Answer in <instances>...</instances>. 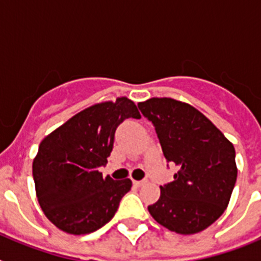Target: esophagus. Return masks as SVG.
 Returning <instances> with one entry per match:
<instances>
[{"label":"esophagus","mask_w":261,"mask_h":261,"mask_svg":"<svg viewBox=\"0 0 261 261\" xmlns=\"http://www.w3.org/2000/svg\"><path fill=\"white\" fill-rule=\"evenodd\" d=\"M145 183H146V180H133V184H135L136 187H141L144 186Z\"/></svg>","instance_id":"34e87169"}]
</instances>
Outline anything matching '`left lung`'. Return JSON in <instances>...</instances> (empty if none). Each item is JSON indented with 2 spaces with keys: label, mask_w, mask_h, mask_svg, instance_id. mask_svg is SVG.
<instances>
[{
  "label": "left lung",
  "mask_w": 261,
  "mask_h": 261,
  "mask_svg": "<svg viewBox=\"0 0 261 261\" xmlns=\"http://www.w3.org/2000/svg\"><path fill=\"white\" fill-rule=\"evenodd\" d=\"M138 108L155 126L166 159L177 167L174 181L161 186L159 200L147 206L149 213L170 231H202L229 205L238 174L234 145L188 103L150 98Z\"/></svg>",
  "instance_id": "obj_1"
}]
</instances>
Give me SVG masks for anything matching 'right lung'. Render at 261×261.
Masks as SVG:
<instances>
[{"mask_svg":"<svg viewBox=\"0 0 261 261\" xmlns=\"http://www.w3.org/2000/svg\"><path fill=\"white\" fill-rule=\"evenodd\" d=\"M128 117L141 115L130 99L120 96L85 108L44 137L32 163L36 197L45 217L62 231L90 234L110 222L130 179L103 177L115 130Z\"/></svg>","mask_w":261,"mask_h":261,"instance_id":"1","label":"right lung"}]
</instances>
